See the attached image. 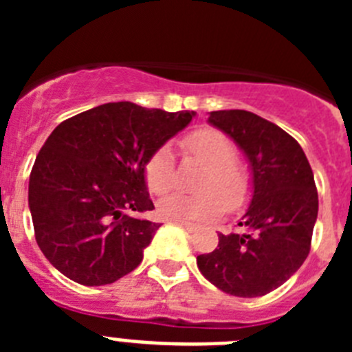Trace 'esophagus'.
<instances>
[{
    "label": "esophagus",
    "instance_id": "obj_1",
    "mask_svg": "<svg viewBox=\"0 0 352 352\" xmlns=\"http://www.w3.org/2000/svg\"><path fill=\"white\" fill-rule=\"evenodd\" d=\"M178 223L183 227V229H186V231H190V232L197 231V229H199L197 223H190V222H178Z\"/></svg>",
    "mask_w": 352,
    "mask_h": 352
}]
</instances>
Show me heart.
<instances>
[{
    "mask_svg": "<svg viewBox=\"0 0 352 352\" xmlns=\"http://www.w3.org/2000/svg\"><path fill=\"white\" fill-rule=\"evenodd\" d=\"M183 148L190 157L204 164L197 182L201 192L192 195L170 194L158 203V213L166 220L194 222L213 219L227 210H238L250 195V176L234 160V142L214 129H197L183 139ZM144 179L149 192L162 195L174 185V157L167 144L151 153L144 166Z\"/></svg>",
    "mask_w": 352,
    "mask_h": 352,
    "instance_id": "heart-1",
    "label": "heart"
}]
</instances>
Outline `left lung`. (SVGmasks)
<instances>
[{
    "label": "left lung",
    "instance_id": "8db88e82",
    "mask_svg": "<svg viewBox=\"0 0 352 352\" xmlns=\"http://www.w3.org/2000/svg\"><path fill=\"white\" fill-rule=\"evenodd\" d=\"M210 123L248 157L254 195L241 229L219 234V247L197 256L199 272L227 294L264 296L309 256L319 210L312 167L296 139L257 114L213 111Z\"/></svg>",
    "mask_w": 352,
    "mask_h": 352
}]
</instances>
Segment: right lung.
<instances>
[{
    "label": "right lung",
    "instance_id": "1",
    "mask_svg": "<svg viewBox=\"0 0 352 352\" xmlns=\"http://www.w3.org/2000/svg\"><path fill=\"white\" fill-rule=\"evenodd\" d=\"M194 113L111 102L56 126L30 174L31 219L43 256L82 285L113 284L133 272L160 223L144 166Z\"/></svg>",
    "mask_w": 352,
    "mask_h": 352
}]
</instances>
